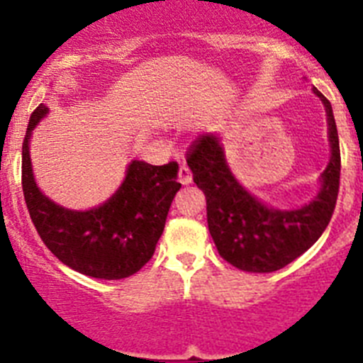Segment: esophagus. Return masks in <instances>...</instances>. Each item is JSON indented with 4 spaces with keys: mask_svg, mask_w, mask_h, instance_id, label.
Masks as SVG:
<instances>
[{
    "mask_svg": "<svg viewBox=\"0 0 363 363\" xmlns=\"http://www.w3.org/2000/svg\"><path fill=\"white\" fill-rule=\"evenodd\" d=\"M178 178H179V184L182 185H189L192 182V172L189 167L182 165L179 167V172H178Z\"/></svg>",
    "mask_w": 363,
    "mask_h": 363,
    "instance_id": "34e87169",
    "label": "esophagus"
}]
</instances>
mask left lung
I'll return each instance as SVG.
<instances>
[{
	"label": "left lung",
	"mask_w": 363,
	"mask_h": 363,
	"mask_svg": "<svg viewBox=\"0 0 363 363\" xmlns=\"http://www.w3.org/2000/svg\"><path fill=\"white\" fill-rule=\"evenodd\" d=\"M314 94L325 105L331 160L318 196L300 209H272L249 194L230 172L214 134H203L189 149L187 165L207 200V223L218 252L242 271L272 272L289 265L322 236L335 213L340 189L338 130L329 99L318 89Z\"/></svg>",
	"instance_id": "1"
}]
</instances>
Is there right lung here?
<instances>
[{
	"mask_svg": "<svg viewBox=\"0 0 363 363\" xmlns=\"http://www.w3.org/2000/svg\"><path fill=\"white\" fill-rule=\"evenodd\" d=\"M47 112L45 105L32 112L21 150V187L32 223L49 251L74 271L101 280L133 277L152 258L182 187L176 182L178 163L134 160L121 187L104 205L91 211L60 207L38 189L28 154L32 130Z\"/></svg>",
	"mask_w": 363,
	"mask_h": 363,
	"instance_id": "add662e5",
	"label": "right lung"
}]
</instances>
